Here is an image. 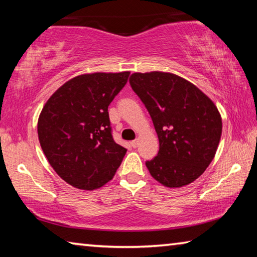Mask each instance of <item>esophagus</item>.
I'll return each instance as SVG.
<instances>
[{"label":"esophagus","mask_w":257,"mask_h":257,"mask_svg":"<svg viewBox=\"0 0 257 257\" xmlns=\"http://www.w3.org/2000/svg\"><path fill=\"white\" fill-rule=\"evenodd\" d=\"M130 144H132L134 149H136V147H137V139H135V141H133L132 143H130Z\"/></svg>","instance_id":"34e87169"}]
</instances>
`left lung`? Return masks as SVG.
Here are the masks:
<instances>
[{"label": "left lung", "mask_w": 257, "mask_h": 257, "mask_svg": "<svg viewBox=\"0 0 257 257\" xmlns=\"http://www.w3.org/2000/svg\"><path fill=\"white\" fill-rule=\"evenodd\" d=\"M129 82L149 111L159 137L158 155L146 161L151 176L170 188L196 180L214 159L222 133L214 103L173 73L136 72Z\"/></svg>", "instance_id": "8db88e82"}]
</instances>
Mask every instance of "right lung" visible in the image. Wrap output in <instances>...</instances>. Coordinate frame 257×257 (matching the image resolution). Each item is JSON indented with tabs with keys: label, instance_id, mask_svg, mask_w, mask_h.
<instances>
[{
	"label": "right lung",
	"instance_id": "add662e5",
	"mask_svg": "<svg viewBox=\"0 0 257 257\" xmlns=\"http://www.w3.org/2000/svg\"><path fill=\"white\" fill-rule=\"evenodd\" d=\"M129 71L72 78L49 98L38 118V138L54 171L76 188L93 190L110 181L127 150L116 144L107 107Z\"/></svg>",
	"mask_w": 257,
	"mask_h": 257
}]
</instances>
